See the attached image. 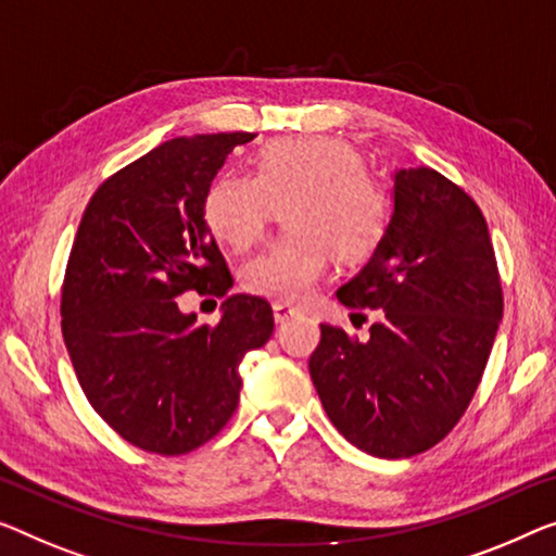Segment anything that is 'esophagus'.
Listing matches in <instances>:
<instances>
[{"label": "esophagus", "instance_id": "1", "mask_svg": "<svg viewBox=\"0 0 556 556\" xmlns=\"http://www.w3.org/2000/svg\"><path fill=\"white\" fill-rule=\"evenodd\" d=\"M271 312H275L277 325H281V321H289L292 317H296V314H300V309H296V306L285 304V302H277L275 306H271Z\"/></svg>", "mask_w": 556, "mask_h": 556}]
</instances>
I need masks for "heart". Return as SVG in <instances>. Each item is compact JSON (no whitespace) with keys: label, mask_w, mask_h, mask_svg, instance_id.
Masks as SVG:
<instances>
[{"label":"heart","mask_w":556,"mask_h":556,"mask_svg":"<svg viewBox=\"0 0 556 556\" xmlns=\"http://www.w3.org/2000/svg\"><path fill=\"white\" fill-rule=\"evenodd\" d=\"M357 147L339 137L277 139L256 156V174H227L204 197V222L231 250H250L277 206L289 204L287 231L242 269L247 292L302 302L331 260L362 262L387 235L389 197L364 172Z\"/></svg>","instance_id":"obj_1"}]
</instances>
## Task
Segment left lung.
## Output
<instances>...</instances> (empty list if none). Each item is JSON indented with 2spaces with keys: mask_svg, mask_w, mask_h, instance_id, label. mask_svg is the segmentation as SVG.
I'll use <instances>...</instances> for the list:
<instances>
[{
  "mask_svg": "<svg viewBox=\"0 0 556 556\" xmlns=\"http://www.w3.org/2000/svg\"><path fill=\"white\" fill-rule=\"evenodd\" d=\"M337 296L382 319L367 342L321 325L309 375L331 425L382 459L442 442L477 392L504 309L475 199L429 167L394 172L387 235Z\"/></svg>",
  "mask_w": 556,
  "mask_h": 556,
  "instance_id": "8db88e82",
  "label": "left lung"
}]
</instances>
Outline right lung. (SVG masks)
Segmentation results:
<instances>
[{
    "instance_id": "right-lung-1",
    "label": "right lung",
    "mask_w": 556,
    "mask_h": 556,
    "mask_svg": "<svg viewBox=\"0 0 556 556\" xmlns=\"http://www.w3.org/2000/svg\"><path fill=\"white\" fill-rule=\"evenodd\" d=\"M252 131L177 137L99 185L62 285V334L81 392L122 439L154 454L210 442L237 409L239 362L275 331L235 281L204 222V197ZM185 291L226 300L219 326L178 309Z\"/></svg>"
}]
</instances>
